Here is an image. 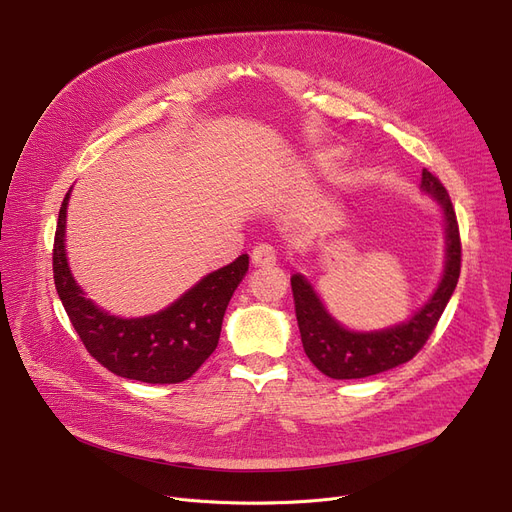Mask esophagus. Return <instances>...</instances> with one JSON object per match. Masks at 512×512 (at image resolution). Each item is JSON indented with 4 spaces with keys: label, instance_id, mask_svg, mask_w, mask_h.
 <instances>
[{
    "label": "esophagus",
    "instance_id": "34e87169",
    "mask_svg": "<svg viewBox=\"0 0 512 512\" xmlns=\"http://www.w3.org/2000/svg\"><path fill=\"white\" fill-rule=\"evenodd\" d=\"M251 261L255 267H272L276 265V251L272 245H257L251 251Z\"/></svg>",
    "mask_w": 512,
    "mask_h": 512
}]
</instances>
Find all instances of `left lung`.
I'll return each instance as SVG.
<instances>
[{"label": "left lung", "mask_w": 512, "mask_h": 512, "mask_svg": "<svg viewBox=\"0 0 512 512\" xmlns=\"http://www.w3.org/2000/svg\"><path fill=\"white\" fill-rule=\"evenodd\" d=\"M421 186L444 209L448 257L444 278L434 297L407 324L371 334L348 332L328 315L309 282L301 276L290 278L303 348L309 361L328 378L357 380L407 363L421 351L438 326L461 276V232L452 201L438 176L423 170Z\"/></svg>", "instance_id": "8db88e82"}]
</instances>
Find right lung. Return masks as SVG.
<instances>
[{
  "label": "right lung",
  "mask_w": 512,
  "mask_h": 512,
  "mask_svg": "<svg viewBox=\"0 0 512 512\" xmlns=\"http://www.w3.org/2000/svg\"><path fill=\"white\" fill-rule=\"evenodd\" d=\"M68 197L70 193L62 201L53 238V282L87 353L128 380L178 384L191 378L218 346L226 307L249 270V257L240 255L222 270L205 276L155 315L139 319L107 315L85 299L68 270L64 249Z\"/></svg>",
  "instance_id": "add662e5"
}]
</instances>
